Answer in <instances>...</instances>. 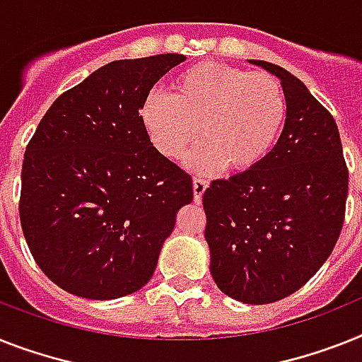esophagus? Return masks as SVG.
Here are the masks:
<instances>
[{
    "instance_id": "obj_1",
    "label": "esophagus",
    "mask_w": 362,
    "mask_h": 362,
    "mask_svg": "<svg viewBox=\"0 0 362 362\" xmlns=\"http://www.w3.org/2000/svg\"><path fill=\"white\" fill-rule=\"evenodd\" d=\"M209 182L206 178H195L193 180V193H195V202H200L202 200V195H204V191L208 189Z\"/></svg>"
}]
</instances>
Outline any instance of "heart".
<instances>
[{
	"label": "heart",
	"mask_w": 362,
	"mask_h": 362,
	"mask_svg": "<svg viewBox=\"0 0 362 362\" xmlns=\"http://www.w3.org/2000/svg\"><path fill=\"white\" fill-rule=\"evenodd\" d=\"M148 141L169 160H180L202 139L189 165L200 173H248L278 141L287 119V97L274 75L204 60L173 78L169 95L151 93L139 108Z\"/></svg>",
	"instance_id": "1"
}]
</instances>
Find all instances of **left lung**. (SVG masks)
<instances>
[{
  "instance_id": "obj_1",
  "label": "left lung",
  "mask_w": 362,
  "mask_h": 362,
  "mask_svg": "<svg viewBox=\"0 0 362 362\" xmlns=\"http://www.w3.org/2000/svg\"><path fill=\"white\" fill-rule=\"evenodd\" d=\"M252 64L281 81L284 132L252 171L211 182L202 204L215 284L259 305L296 293L329 257L344 224L348 167L326 106L287 69Z\"/></svg>"
}]
</instances>
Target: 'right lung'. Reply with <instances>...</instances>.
Instances as JSON below:
<instances>
[{"label": "right lung", "mask_w": 362, "mask_h": 362, "mask_svg": "<svg viewBox=\"0 0 362 362\" xmlns=\"http://www.w3.org/2000/svg\"><path fill=\"white\" fill-rule=\"evenodd\" d=\"M184 60L165 53L106 64L49 106L27 144L21 230L60 289L112 300L153 278L193 180L148 141L139 108Z\"/></svg>", "instance_id": "1"}]
</instances>
